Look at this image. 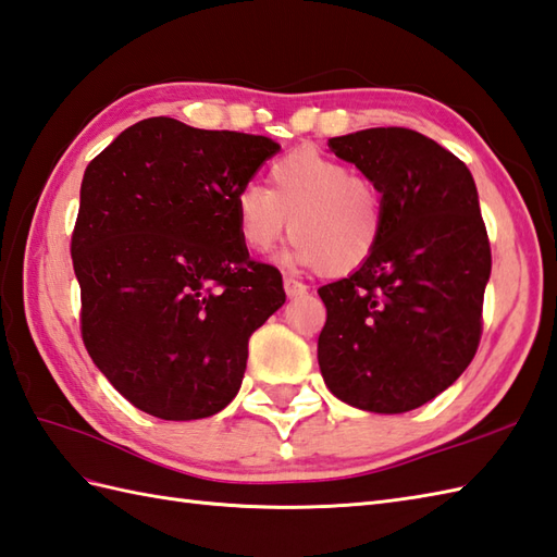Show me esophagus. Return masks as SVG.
<instances>
[{
	"label": "esophagus",
	"mask_w": 557,
	"mask_h": 557,
	"mask_svg": "<svg viewBox=\"0 0 557 557\" xmlns=\"http://www.w3.org/2000/svg\"><path fill=\"white\" fill-rule=\"evenodd\" d=\"M308 292V287L304 282L294 280V277H284V294L289 296V299H299V296H304Z\"/></svg>",
	"instance_id": "34e87169"
}]
</instances>
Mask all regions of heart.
<instances>
[{
	"label": "heart",
	"mask_w": 557,
	"mask_h": 557,
	"mask_svg": "<svg viewBox=\"0 0 557 557\" xmlns=\"http://www.w3.org/2000/svg\"><path fill=\"white\" fill-rule=\"evenodd\" d=\"M284 261L344 277L377 251L386 206L380 185L313 149L289 151L268 171V189L247 185L235 197L242 247L268 253L289 230Z\"/></svg>",
	"instance_id": "b5f03b06"
}]
</instances>
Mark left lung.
Listing matches in <instances>:
<instances>
[{"label": "left lung", "instance_id": "obj_1", "mask_svg": "<svg viewBox=\"0 0 557 557\" xmlns=\"http://www.w3.org/2000/svg\"><path fill=\"white\" fill-rule=\"evenodd\" d=\"M327 147L380 185L386 220L370 261L318 289L322 380L360 410H416L460 377L482 337L491 247L472 173L408 127H370Z\"/></svg>", "mask_w": 557, "mask_h": 557}]
</instances>
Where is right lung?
Returning a JSON list of instances; mask_svg holds the SVG:
<instances>
[{"instance_id":"obj_1","label":"right lung","mask_w":557,"mask_h":557,"mask_svg":"<svg viewBox=\"0 0 557 557\" xmlns=\"http://www.w3.org/2000/svg\"><path fill=\"white\" fill-rule=\"evenodd\" d=\"M280 145L175 119L127 127L89 161L71 256L89 358L139 410L201 420L237 396L249 337L284 304L242 247L235 197Z\"/></svg>"}]
</instances>
